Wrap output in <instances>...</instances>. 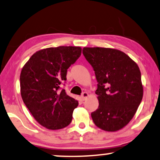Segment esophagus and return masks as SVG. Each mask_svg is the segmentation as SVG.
I'll return each mask as SVG.
<instances>
[{
    "instance_id": "1",
    "label": "esophagus",
    "mask_w": 160,
    "mask_h": 160,
    "mask_svg": "<svg viewBox=\"0 0 160 160\" xmlns=\"http://www.w3.org/2000/svg\"><path fill=\"white\" fill-rule=\"evenodd\" d=\"M88 97V93L87 92H83L82 93V95L80 96V99L82 100V101H85L87 98Z\"/></svg>"
}]
</instances>
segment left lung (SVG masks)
I'll list each match as a JSON object with an SVG mask.
<instances>
[{"instance_id":"8db88e82","label":"left lung","mask_w":160,"mask_h":160,"mask_svg":"<svg viewBox=\"0 0 160 160\" xmlns=\"http://www.w3.org/2000/svg\"><path fill=\"white\" fill-rule=\"evenodd\" d=\"M82 54L94 71L99 107L91 112L93 123L115 132L128 123L137 111L143 88L139 67L120 50L84 48Z\"/></svg>"}]
</instances>
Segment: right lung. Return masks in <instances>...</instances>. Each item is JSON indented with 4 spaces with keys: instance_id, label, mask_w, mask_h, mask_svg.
I'll return each mask as SVG.
<instances>
[{
    "instance_id": "obj_1",
    "label": "right lung",
    "mask_w": 160,
    "mask_h": 160,
    "mask_svg": "<svg viewBox=\"0 0 160 160\" xmlns=\"http://www.w3.org/2000/svg\"><path fill=\"white\" fill-rule=\"evenodd\" d=\"M81 50L72 46L41 50L32 55L21 71L23 102L34 118L47 129L64 128L72 120L78 102L67 95L61 85L66 82L67 69L80 56Z\"/></svg>"
}]
</instances>
